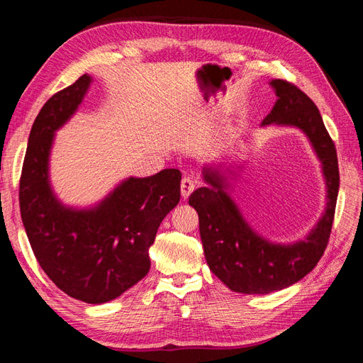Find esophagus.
I'll list each match as a JSON object with an SVG mask.
<instances>
[{
  "mask_svg": "<svg viewBox=\"0 0 363 363\" xmlns=\"http://www.w3.org/2000/svg\"><path fill=\"white\" fill-rule=\"evenodd\" d=\"M194 189H195L194 180L189 179V177H184V179L182 180V184H180V191H182V196H183V199H188V196L194 192Z\"/></svg>",
  "mask_w": 363,
  "mask_h": 363,
  "instance_id": "1",
  "label": "esophagus"
}]
</instances>
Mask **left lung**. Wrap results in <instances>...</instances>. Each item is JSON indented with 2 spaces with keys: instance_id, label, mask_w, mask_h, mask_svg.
<instances>
[{
  "instance_id": "left-lung-1",
  "label": "left lung",
  "mask_w": 363,
  "mask_h": 363,
  "mask_svg": "<svg viewBox=\"0 0 363 363\" xmlns=\"http://www.w3.org/2000/svg\"><path fill=\"white\" fill-rule=\"evenodd\" d=\"M277 95L262 125L300 128L323 163L327 207L306 239L294 244H272L250 227L230 199L227 179L219 168H203L207 186L189 196L199 212L200 236L207 265L227 288L240 294H269L291 286L307 276L323 257L330 238L339 191V168L333 140L320 111L301 89L286 80L269 83Z\"/></svg>"
}]
</instances>
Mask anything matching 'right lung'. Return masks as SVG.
Instances as JSON below:
<instances>
[{"label":"right lung","mask_w":363,"mask_h":363,"mask_svg":"<svg viewBox=\"0 0 363 363\" xmlns=\"http://www.w3.org/2000/svg\"><path fill=\"white\" fill-rule=\"evenodd\" d=\"M91 80L82 75L40 108L21 172L19 207L31 250L50 280L72 298L101 304L148 274V250L163 218L180 201L182 174L169 168L130 177L83 211L56 199L48 180L54 133L74 115Z\"/></svg>","instance_id":"add662e5"}]
</instances>
